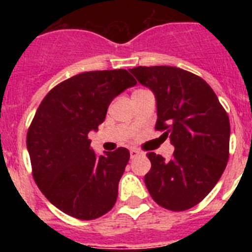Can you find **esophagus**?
Instances as JSON below:
<instances>
[{"label":"esophagus","mask_w":252,"mask_h":252,"mask_svg":"<svg viewBox=\"0 0 252 252\" xmlns=\"http://www.w3.org/2000/svg\"><path fill=\"white\" fill-rule=\"evenodd\" d=\"M141 155H144V153H142V151H140V150H137V149H131V150H130L131 159H135V158L141 157Z\"/></svg>","instance_id":"obj_1"}]
</instances>
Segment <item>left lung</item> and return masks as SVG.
<instances>
[{"instance_id": "1", "label": "left lung", "mask_w": 252, "mask_h": 252, "mask_svg": "<svg viewBox=\"0 0 252 252\" xmlns=\"http://www.w3.org/2000/svg\"><path fill=\"white\" fill-rule=\"evenodd\" d=\"M157 99L155 128L170 139V160L149 153L151 169L145 186L159 206L192 208L221 178L228 160L230 120L213 90L201 77L177 66L130 69Z\"/></svg>"}]
</instances>
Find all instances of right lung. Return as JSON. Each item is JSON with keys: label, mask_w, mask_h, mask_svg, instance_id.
<instances>
[{"label": "right lung", "mask_w": 252, "mask_h": 252, "mask_svg": "<svg viewBox=\"0 0 252 252\" xmlns=\"http://www.w3.org/2000/svg\"><path fill=\"white\" fill-rule=\"evenodd\" d=\"M135 84L126 69L81 73L40 103L26 145L35 183L62 212L88 221L115 206L130 153L119 148L98 157L88 133L98 130L113 98Z\"/></svg>", "instance_id": "add662e5"}]
</instances>
